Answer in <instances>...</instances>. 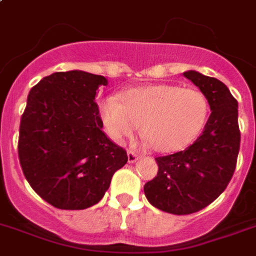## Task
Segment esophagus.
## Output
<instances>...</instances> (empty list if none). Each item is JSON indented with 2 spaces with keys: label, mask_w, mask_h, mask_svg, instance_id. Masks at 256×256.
<instances>
[{
  "label": "esophagus",
  "mask_w": 256,
  "mask_h": 256,
  "mask_svg": "<svg viewBox=\"0 0 256 256\" xmlns=\"http://www.w3.org/2000/svg\"><path fill=\"white\" fill-rule=\"evenodd\" d=\"M137 160H138V154L134 153V152L130 149V150H128V162H130V164H134Z\"/></svg>",
  "instance_id": "1"
}]
</instances>
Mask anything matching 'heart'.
Here are the masks:
<instances>
[{
    "label": "heart",
    "mask_w": 256,
    "mask_h": 256,
    "mask_svg": "<svg viewBox=\"0 0 256 256\" xmlns=\"http://www.w3.org/2000/svg\"><path fill=\"white\" fill-rule=\"evenodd\" d=\"M208 99L200 90L176 85H150L132 88L122 95L106 96L100 116L115 141L141 132L158 152L183 149L199 136L206 126Z\"/></svg>",
    "instance_id": "heart-1"
}]
</instances>
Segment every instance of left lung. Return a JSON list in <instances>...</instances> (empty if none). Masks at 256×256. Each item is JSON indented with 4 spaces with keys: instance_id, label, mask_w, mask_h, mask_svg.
Segmentation results:
<instances>
[{
    "instance_id": "1",
    "label": "left lung",
    "mask_w": 256,
    "mask_h": 256,
    "mask_svg": "<svg viewBox=\"0 0 256 256\" xmlns=\"http://www.w3.org/2000/svg\"><path fill=\"white\" fill-rule=\"evenodd\" d=\"M210 107L204 130L186 150L157 157V176L144 186L148 202L172 214H191L218 198L233 176L240 152L238 102L225 84L195 70L183 73Z\"/></svg>"
}]
</instances>
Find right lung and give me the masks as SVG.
Listing matches in <instances>:
<instances>
[{
  "label": "right lung",
  "instance_id": "1",
  "mask_svg": "<svg viewBox=\"0 0 256 256\" xmlns=\"http://www.w3.org/2000/svg\"><path fill=\"white\" fill-rule=\"evenodd\" d=\"M103 76L56 72L34 86L19 126L18 157L38 195L58 209L95 206L128 161L102 130L95 94Z\"/></svg>",
  "mask_w": 256,
  "mask_h": 256
}]
</instances>
